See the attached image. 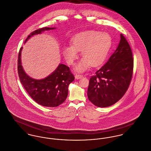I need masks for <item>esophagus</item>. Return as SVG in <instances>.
Segmentation results:
<instances>
[{
    "label": "esophagus",
    "mask_w": 151,
    "mask_h": 151,
    "mask_svg": "<svg viewBox=\"0 0 151 151\" xmlns=\"http://www.w3.org/2000/svg\"><path fill=\"white\" fill-rule=\"evenodd\" d=\"M75 77V79H81V78L83 77V76L81 75H79V74H76Z\"/></svg>",
    "instance_id": "34e87169"
}]
</instances>
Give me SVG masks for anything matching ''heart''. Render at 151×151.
Wrapping results in <instances>:
<instances>
[{
	"instance_id": "b5f03b06",
	"label": "heart",
	"mask_w": 151,
	"mask_h": 151,
	"mask_svg": "<svg viewBox=\"0 0 151 151\" xmlns=\"http://www.w3.org/2000/svg\"><path fill=\"white\" fill-rule=\"evenodd\" d=\"M72 45L65 46L63 49L64 57L67 63L73 64L81 51L83 58L76 65L75 70L84 72L91 65L97 67L104 62L112 44V39L106 33L95 30L81 32L70 40Z\"/></svg>"
}]
</instances>
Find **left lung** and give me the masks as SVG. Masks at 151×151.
Masks as SVG:
<instances>
[{"label":"left lung","mask_w":151,"mask_h":151,"mask_svg":"<svg viewBox=\"0 0 151 151\" xmlns=\"http://www.w3.org/2000/svg\"><path fill=\"white\" fill-rule=\"evenodd\" d=\"M120 37L115 52L90 79L88 98L99 107H106L117 102L127 92L132 80V52L125 37L122 34Z\"/></svg>","instance_id":"8db88e82"}]
</instances>
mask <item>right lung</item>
I'll return each mask as SVG.
<instances>
[{
  "mask_svg": "<svg viewBox=\"0 0 151 151\" xmlns=\"http://www.w3.org/2000/svg\"><path fill=\"white\" fill-rule=\"evenodd\" d=\"M55 27H42L33 32L28 35L26 42L34 35L41 34L45 30ZM21 47L18 58V72L20 81L25 90L35 102L45 107H57L63 104L68 96V86L74 81L73 75L67 65L60 64L58 68L47 78L37 80L29 76L24 71L21 64Z\"/></svg>",
  "mask_w": 151,
  "mask_h": 151,
  "instance_id": "right-lung-1",
  "label": "right lung"
}]
</instances>
